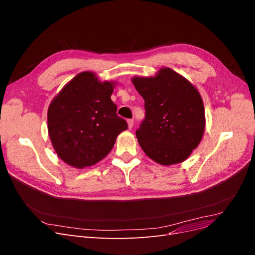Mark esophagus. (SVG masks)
Returning a JSON list of instances; mask_svg holds the SVG:
<instances>
[{
	"label": "esophagus",
	"mask_w": 255,
	"mask_h": 255,
	"mask_svg": "<svg viewBox=\"0 0 255 255\" xmlns=\"http://www.w3.org/2000/svg\"><path fill=\"white\" fill-rule=\"evenodd\" d=\"M128 128L131 129V128H132V126H133V121H132V120H128Z\"/></svg>",
	"instance_id": "34e87169"
}]
</instances>
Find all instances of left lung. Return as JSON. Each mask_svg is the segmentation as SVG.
I'll return each instance as SVG.
<instances>
[{"label":"left lung","instance_id":"left-lung-1","mask_svg":"<svg viewBox=\"0 0 255 255\" xmlns=\"http://www.w3.org/2000/svg\"><path fill=\"white\" fill-rule=\"evenodd\" d=\"M131 83L145 101V120L135 130L143 151L161 165L186 160L198 147L205 129L198 90L168 67L154 76H134Z\"/></svg>","mask_w":255,"mask_h":255}]
</instances>
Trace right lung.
<instances>
[{"label": "right lung", "mask_w": 255, "mask_h": 255, "mask_svg": "<svg viewBox=\"0 0 255 255\" xmlns=\"http://www.w3.org/2000/svg\"><path fill=\"white\" fill-rule=\"evenodd\" d=\"M115 82H100L91 71L78 73L58 93L48 109V131L57 155L85 168L106 157L117 135L128 128L111 100Z\"/></svg>", "instance_id": "1"}]
</instances>
